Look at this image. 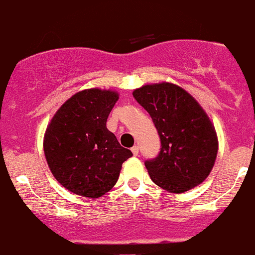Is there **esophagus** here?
<instances>
[{
	"label": "esophagus",
	"instance_id": "34e87169",
	"mask_svg": "<svg viewBox=\"0 0 255 255\" xmlns=\"http://www.w3.org/2000/svg\"><path fill=\"white\" fill-rule=\"evenodd\" d=\"M131 152H132V154L135 155V157H137V155H138V147L137 146H133L132 148H131Z\"/></svg>",
	"mask_w": 255,
	"mask_h": 255
}]
</instances>
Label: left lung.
Wrapping results in <instances>:
<instances>
[{"instance_id":"obj_1","label":"left lung","mask_w":255,"mask_h":255,"mask_svg":"<svg viewBox=\"0 0 255 255\" xmlns=\"http://www.w3.org/2000/svg\"><path fill=\"white\" fill-rule=\"evenodd\" d=\"M133 97L152 118L161 148L146 160L152 181L171 193H183L208 177L218 154L214 125L201 105L171 83L144 85Z\"/></svg>"}]
</instances>
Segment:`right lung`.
Returning a JSON list of instances; mask_svg holds the SVG:
<instances>
[{"label": "right lung", "instance_id": "add662e5", "mask_svg": "<svg viewBox=\"0 0 255 255\" xmlns=\"http://www.w3.org/2000/svg\"><path fill=\"white\" fill-rule=\"evenodd\" d=\"M118 100L112 90H84L63 103L46 128V160L57 181L70 192L89 198L103 196L132 155L106 127Z\"/></svg>", "mask_w": 255, "mask_h": 255}]
</instances>
